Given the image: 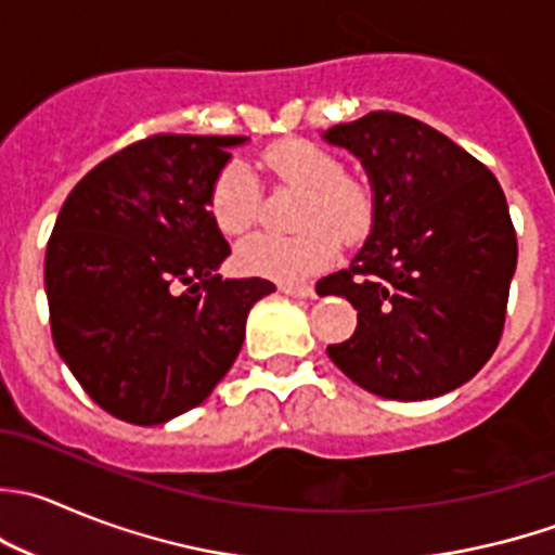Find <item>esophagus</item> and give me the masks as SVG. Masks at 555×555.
I'll return each mask as SVG.
<instances>
[{
    "label": "esophagus",
    "instance_id": "1",
    "mask_svg": "<svg viewBox=\"0 0 555 555\" xmlns=\"http://www.w3.org/2000/svg\"><path fill=\"white\" fill-rule=\"evenodd\" d=\"M284 295H293V298H314V284L300 282V284H282Z\"/></svg>",
    "mask_w": 555,
    "mask_h": 555
}]
</instances>
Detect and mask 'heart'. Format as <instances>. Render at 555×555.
<instances>
[{"mask_svg": "<svg viewBox=\"0 0 555 555\" xmlns=\"http://www.w3.org/2000/svg\"><path fill=\"white\" fill-rule=\"evenodd\" d=\"M262 165L284 186L304 192L295 224L298 235H251L235 251L241 271L273 282H304L325 271L338 255V238L358 241L371 224V195L344 176L341 159L304 138L279 141L262 154ZM260 190L244 165L233 163L211 190V214L224 235H241L255 224Z\"/></svg>", "mask_w": 555, "mask_h": 555, "instance_id": "obj_1", "label": "heart"}]
</instances>
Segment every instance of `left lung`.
<instances>
[{"label": "left lung", "instance_id": "1", "mask_svg": "<svg viewBox=\"0 0 555 555\" xmlns=\"http://www.w3.org/2000/svg\"><path fill=\"white\" fill-rule=\"evenodd\" d=\"M322 138L360 159L374 192L363 249L317 287L358 309L354 333L327 354L382 398L426 401L455 390L499 347L518 262L496 176L403 113H365Z\"/></svg>", "mask_w": 555, "mask_h": 555}]
</instances>
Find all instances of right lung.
I'll use <instances>...</instances> for the list:
<instances>
[{
  "mask_svg": "<svg viewBox=\"0 0 555 555\" xmlns=\"http://www.w3.org/2000/svg\"><path fill=\"white\" fill-rule=\"evenodd\" d=\"M241 134H152L75 184L46 251L59 354L118 421L159 426L235 363L266 279H222L214 181ZM188 289L184 291L183 287Z\"/></svg>",
  "mask_w": 555,
  "mask_h": 555,
  "instance_id": "right-lung-1",
  "label": "right lung"
}]
</instances>
